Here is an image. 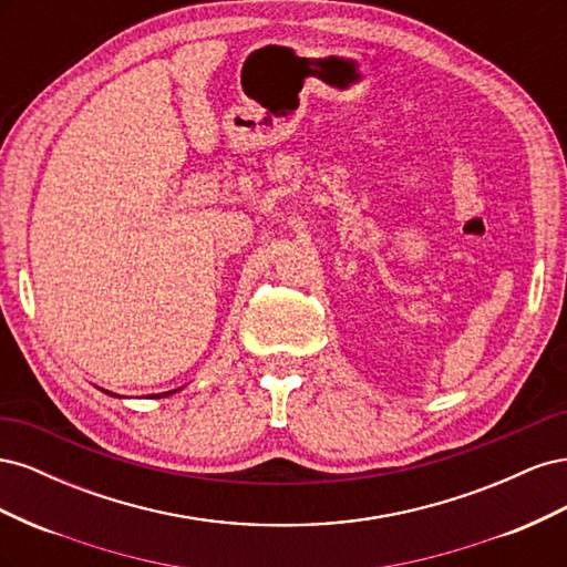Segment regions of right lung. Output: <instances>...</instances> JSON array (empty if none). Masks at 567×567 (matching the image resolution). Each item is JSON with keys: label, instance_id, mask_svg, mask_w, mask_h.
<instances>
[{"label": "right lung", "instance_id": "1", "mask_svg": "<svg viewBox=\"0 0 567 567\" xmlns=\"http://www.w3.org/2000/svg\"><path fill=\"white\" fill-rule=\"evenodd\" d=\"M165 394H169V392H165Z\"/></svg>", "mask_w": 567, "mask_h": 567}]
</instances>
